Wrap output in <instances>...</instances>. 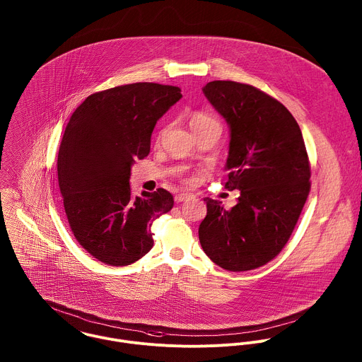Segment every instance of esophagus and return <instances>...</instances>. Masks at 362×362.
<instances>
[{
  "label": "esophagus",
  "instance_id": "esophagus-1",
  "mask_svg": "<svg viewBox=\"0 0 362 362\" xmlns=\"http://www.w3.org/2000/svg\"><path fill=\"white\" fill-rule=\"evenodd\" d=\"M174 199H175L177 204H181V202H185V201L192 199V195H191V194H178V195H175Z\"/></svg>",
  "mask_w": 362,
  "mask_h": 362
}]
</instances>
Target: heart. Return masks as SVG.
Here are the masks:
<instances>
[{"instance_id":"heart-1","label":"heart","mask_w":362,"mask_h":362,"mask_svg":"<svg viewBox=\"0 0 362 362\" xmlns=\"http://www.w3.org/2000/svg\"><path fill=\"white\" fill-rule=\"evenodd\" d=\"M189 124H191V128H192L194 132H199V131H204L207 128H218L220 129L218 121L213 115H210L209 112H205V111L194 112L191 115ZM195 181H197V178L194 175H184L182 177V182L187 184V185H194Z\"/></svg>"}]
</instances>
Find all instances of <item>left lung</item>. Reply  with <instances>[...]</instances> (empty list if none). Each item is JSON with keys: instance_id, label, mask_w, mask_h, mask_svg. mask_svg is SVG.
Masks as SVG:
<instances>
[{"instance_id": "8db88e82", "label": "left lung", "mask_w": 362, "mask_h": 362, "mask_svg": "<svg viewBox=\"0 0 362 362\" xmlns=\"http://www.w3.org/2000/svg\"><path fill=\"white\" fill-rule=\"evenodd\" d=\"M207 100L231 131L226 188L240 191L230 210L205 198L199 241L209 258L230 272L266 264L286 247L310 191V164L293 114L258 88L206 83Z\"/></svg>"}]
</instances>
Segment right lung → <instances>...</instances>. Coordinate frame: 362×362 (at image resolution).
<instances>
[{
    "label": "right lung",
    "mask_w": 362,
    "mask_h": 362,
    "mask_svg": "<svg viewBox=\"0 0 362 362\" xmlns=\"http://www.w3.org/2000/svg\"><path fill=\"white\" fill-rule=\"evenodd\" d=\"M182 98L178 86L138 82L90 95L72 114L58 151L65 214L79 245L110 266H127L153 247L152 224L173 195H131L135 160L151 152L157 119Z\"/></svg>",
    "instance_id": "obj_1"
}]
</instances>
